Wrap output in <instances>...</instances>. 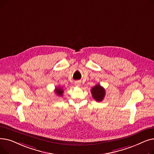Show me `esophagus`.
Wrapping results in <instances>:
<instances>
[{
  "label": "esophagus",
  "mask_w": 154,
  "mask_h": 154,
  "mask_svg": "<svg viewBox=\"0 0 154 154\" xmlns=\"http://www.w3.org/2000/svg\"><path fill=\"white\" fill-rule=\"evenodd\" d=\"M75 85L77 87H79L80 85V82L79 81H76L75 82Z\"/></svg>",
  "instance_id": "34e87169"
}]
</instances>
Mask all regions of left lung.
I'll return each mask as SVG.
<instances>
[{"instance_id":"1","label":"left lung","mask_w":154,"mask_h":154,"mask_svg":"<svg viewBox=\"0 0 154 154\" xmlns=\"http://www.w3.org/2000/svg\"><path fill=\"white\" fill-rule=\"evenodd\" d=\"M91 93L94 99L97 102H101L104 99L106 91L100 85L97 84L91 89Z\"/></svg>"}]
</instances>
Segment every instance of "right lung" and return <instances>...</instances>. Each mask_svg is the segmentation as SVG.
<instances>
[{"mask_svg": "<svg viewBox=\"0 0 154 154\" xmlns=\"http://www.w3.org/2000/svg\"><path fill=\"white\" fill-rule=\"evenodd\" d=\"M55 92L56 93V94L59 95V96H62L63 95V88L61 87H57L55 88Z\"/></svg>", "mask_w": 154, "mask_h": 154, "instance_id": "right-lung-1", "label": "right lung"}]
</instances>
